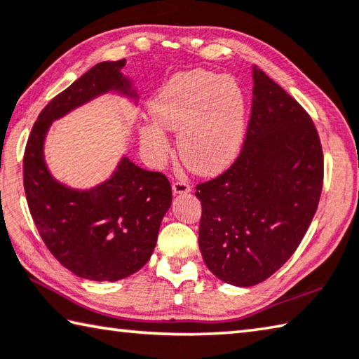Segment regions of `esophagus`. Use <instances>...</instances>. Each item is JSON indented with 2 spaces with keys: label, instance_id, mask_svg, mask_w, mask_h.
<instances>
[{
  "label": "esophagus",
  "instance_id": "esophagus-1",
  "mask_svg": "<svg viewBox=\"0 0 359 359\" xmlns=\"http://www.w3.org/2000/svg\"><path fill=\"white\" fill-rule=\"evenodd\" d=\"M190 190H191V187L188 185V182H185V180H175L172 184V191L175 194H184Z\"/></svg>",
  "mask_w": 359,
  "mask_h": 359
}]
</instances>
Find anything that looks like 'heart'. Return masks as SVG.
Masks as SVG:
<instances>
[{
  "instance_id": "b5f03b06",
  "label": "heart",
  "mask_w": 359,
  "mask_h": 359,
  "mask_svg": "<svg viewBox=\"0 0 359 359\" xmlns=\"http://www.w3.org/2000/svg\"><path fill=\"white\" fill-rule=\"evenodd\" d=\"M149 114L158 126L179 132L180 157L196 172L223 171L242 149L246 100L229 76L207 70L175 75L152 97ZM141 140L157 155L166 154V136L158 127H142Z\"/></svg>"
}]
</instances>
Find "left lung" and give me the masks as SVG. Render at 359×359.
<instances>
[{
	"label": "left lung",
	"mask_w": 359,
	"mask_h": 359,
	"mask_svg": "<svg viewBox=\"0 0 359 359\" xmlns=\"http://www.w3.org/2000/svg\"><path fill=\"white\" fill-rule=\"evenodd\" d=\"M323 152L299 103L254 70L246 136L232 165L196 185L199 248L221 281L250 287L287 262L320 201Z\"/></svg>",
	"instance_id": "8db88e82"
}]
</instances>
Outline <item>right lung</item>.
<instances>
[{
	"label": "right lung",
	"instance_id": "add662e5",
	"mask_svg": "<svg viewBox=\"0 0 359 359\" xmlns=\"http://www.w3.org/2000/svg\"><path fill=\"white\" fill-rule=\"evenodd\" d=\"M126 60L95 64L51 99L32 126L23 155V187L48 251L76 276L117 281L152 256L160 223L172 202L165 174L146 171L123 157L113 177L94 190L75 191L51 177L43 140L51 122L111 89L132 94L121 69Z\"/></svg>",
	"mask_w": 359,
	"mask_h": 359
}]
</instances>
